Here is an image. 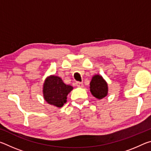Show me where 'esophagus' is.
Instances as JSON below:
<instances>
[{"label":"esophagus","mask_w":151,"mask_h":151,"mask_svg":"<svg viewBox=\"0 0 151 151\" xmlns=\"http://www.w3.org/2000/svg\"><path fill=\"white\" fill-rule=\"evenodd\" d=\"M76 85L78 86V87H83L84 85H83V83H81V82H76Z\"/></svg>","instance_id":"obj_1"}]
</instances>
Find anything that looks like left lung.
I'll list each match as a JSON object with an SVG mask.
<instances>
[{
    "mask_svg": "<svg viewBox=\"0 0 151 151\" xmlns=\"http://www.w3.org/2000/svg\"><path fill=\"white\" fill-rule=\"evenodd\" d=\"M91 94L98 99H102L108 94V85L103 76L96 75L93 76L90 83Z\"/></svg>",
    "mask_w": 151,
    "mask_h": 151,
    "instance_id": "left-lung-1",
    "label": "left lung"
}]
</instances>
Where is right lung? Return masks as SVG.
<instances>
[{"label": "right lung", "instance_id": "obj_1", "mask_svg": "<svg viewBox=\"0 0 151 151\" xmlns=\"http://www.w3.org/2000/svg\"><path fill=\"white\" fill-rule=\"evenodd\" d=\"M73 89L70 85L63 83L57 76H48L43 85V96L48 104L57 107H62L66 102V96Z\"/></svg>", "mask_w": 151, "mask_h": 151}]
</instances>
